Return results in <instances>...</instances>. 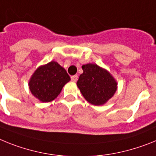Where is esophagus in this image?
Instances as JSON below:
<instances>
[{"label":"esophagus","instance_id":"esophagus-1","mask_svg":"<svg viewBox=\"0 0 156 156\" xmlns=\"http://www.w3.org/2000/svg\"><path fill=\"white\" fill-rule=\"evenodd\" d=\"M70 78H71V81H73V82H77L78 81V75H72L70 77Z\"/></svg>","mask_w":156,"mask_h":156}]
</instances>
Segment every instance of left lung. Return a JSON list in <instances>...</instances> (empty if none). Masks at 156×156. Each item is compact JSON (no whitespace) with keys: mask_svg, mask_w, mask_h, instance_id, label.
I'll return each mask as SVG.
<instances>
[{"mask_svg":"<svg viewBox=\"0 0 156 156\" xmlns=\"http://www.w3.org/2000/svg\"><path fill=\"white\" fill-rule=\"evenodd\" d=\"M83 73L79 76L77 86L86 101L93 105L105 104L117 89V82L111 74L97 64L82 66Z\"/></svg>","mask_w":156,"mask_h":156,"instance_id":"left-lung-1","label":"left lung"}]
</instances>
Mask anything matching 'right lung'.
Wrapping results in <instances>:
<instances>
[{
	"mask_svg": "<svg viewBox=\"0 0 156 156\" xmlns=\"http://www.w3.org/2000/svg\"><path fill=\"white\" fill-rule=\"evenodd\" d=\"M70 80L66 70L56 62L51 61L38 67L29 82L30 90L41 102L53 101Z\"/></svg>",
	"mask_w": 156,
	"mask_h": 156,
	"instance_id": "add662e5",
	"label": "right lung"
}]
</instances>
